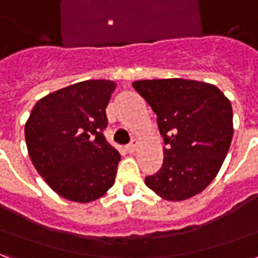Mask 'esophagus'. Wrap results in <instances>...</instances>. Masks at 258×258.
I'll use <instances>...</instances> for the list:
<instances>
[{
    "mask_svg": "<svg viewBox=\"0 0 258 258\" xmlns=\"http://www.w3.org/2000/svg\"><path fill=\"white\" fill-rule=\"evenodd\" d=\"M137 146H138V141L133 140V142L130 144V145L125 146V151L128 152V153H134L137 151Z\"/></svg>",
    "mask_w": 258,
    "mask_h": 258,
    "instance_id": "1",
    "label": "esophagus"
}]
</instances>
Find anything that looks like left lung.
<instances>
[{
    "mask_svg": "<svg viewBox=\"0 0 258 258\" xmlns=\"http://www.w3.org/2000/svg\"><path fill=\"white\" fill-rule=\"evenodd\" d=\"M133 87L156 113L167 145L162 168L146 177V186L168 202L194 198L216 178L229 151L231 102L216 85L195 80H140Z\"/></svg>",
    "mask_w": 258,
    "mask_h": 258,
    "instance_id": "left-lung-1",
    "label": "left lung"
}]
</instances>
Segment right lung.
Listing matches in <instances>:
<instances>
[{
	"label": "right lung",
	"mask_w": 258,
	"mask_h": 258,
	"mask_svg": "<svg viewBox=\"0 0 258 258\" xmlns=\"http://www.w3.org/2000/svg\"><path fill=\"white\" fill-rule=\"evenodd\" d=\"M116 83L87 80L37 102L25 125L29 156L48 186L90 203L114 184L120 153L105 138L106 106Z\"/></svg>",
	"instance_id": "1"
}]
</instances>
